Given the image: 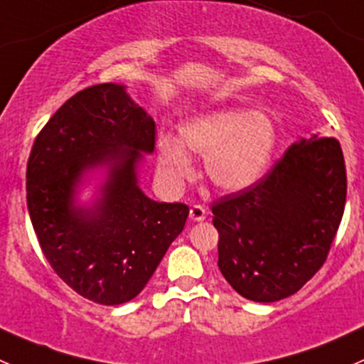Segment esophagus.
I'll return each mask as SVG.
<instances>
[{
    "label": "esophagus",
    "mask_w": 364,
    "mask_h": 364,
    "mask_svg": "<svg viewBox=\"0 0 364 364\" xmlns=\"http://www.w3.org/2000/svg\"><path fill=\"white\" fill-rule=\"evenodd\" d=\"M205 216H208V211H205V208H203L200 204H193L192 208H190V218H192L193 222H203Z\"/></svg>",
    "instance_id": "obj_1"
}]
</instances>
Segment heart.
Masks as SVG:
<instances>
[{"mask_svg": "<svg viewBox=\"0 0 364 364\" xmlns=\"http://www.w3.org/2000/svg\"><path fill=\"white\" fill-rule=\"evenodd\" d=\"M278 144L271 114L241 107L215 109L179 124V142L161 135L156 142L159 172L171 186L193 176L186 151L204 159V176L216 190L243 192L269 171Z\"/></svg>", "mask_w": 364, "mask_h": 364, "instance_id": "b5f03b06", "label": "heart"}]
</instances>
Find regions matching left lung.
Returning <instances> with one entry per match:
<instances>
[{
	"mask_svg": "<svg viewBox=\"0 0 364 364\" xmlns=\"http://www.w3.org/2000/svg\"><path fill=\"white\" fill-rule=\"evenodd\" d=\"M345 197L340 142L299 139L257 185L213 203L223 278L257 303L296 294L326 262Z\"/></svg>",
	"mask_w": 364,
	"mask_h": 364,
	"instance_id": "left-lung-1",
	"label": "left lung"
}]
</instances>
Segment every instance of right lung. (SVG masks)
Segmentation results:
<instances>
[{
	"label": "right lung",
	"instance_id": "1",
	"mask_svg": "<svg viewBox=\"0 0 364 364\" xmlns=\"http://www.w3.org/2000/svg\"><path fill=\"white\" fill-rule=\"evenodd\" d=\"M155 132L123 84L105 82L65 102L33 144L26 171L33 229L58 277L95 303L134 299L188 218L186 204L156 203L139 186ZM98 168L106 179L97 197L79 205L80 186Z\"/></svg>",
	"mask_w": 364,
	"mask_h": 364
}]
</instances>
